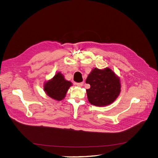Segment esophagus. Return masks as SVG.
<instances>
[{"mask_svg":"<svg viewBox=\"0 0 158 158\" xmlns=\"http://www.w3.org/2000/svg\"><path fill=\"white\" fill-rule=\"evenodd\" d=\"M83 83H84L83 82H80V83H77L76 84L78 87H82L83 85Z\"/></svg>","mask_w":158,"mask_h":158,"instance_id":"1","label":"esophagus"}]
</instances>
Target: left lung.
<instances>
[{
  "label": "left lung",
  "instance_id": "left-lung-1",
  "mask_svg": "<svg viewBox=\"0 0 158 158\" xmlns=\"http://www.w3.org/2000/svg\"><path fill=\"white\" fill-rule=\"evenodd\" d=\"M85 82L90 85V89L86 90L88 100L96 106L112 104L121 91L119 77L109 68L92 69Z\"/></svg>",
  "mask_w": 158,
  "mask_h": 158
}]
</instances>
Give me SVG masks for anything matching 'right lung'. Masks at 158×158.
I'll list each match as a JSON object with an SVG mask.
<instances>
[{
    "instance_id": "obj_1",
    "label": "right lung",
    "mask_w": 158,
    "mask_h": 158,
    "mask_svg": "<svg viewBox=\"0 0 158 158\" xmlns=\"http://www.w3.org/2000/svg\"><path fill=\"white\" fill-rule=\"evenodd\" d=\"M72 84L70 81L64 78L60 72H58L52 79L45 81L43 85L44 91L52 99L61 101L66 97L68 90Z\"/></svg>"
}]
</instances>
